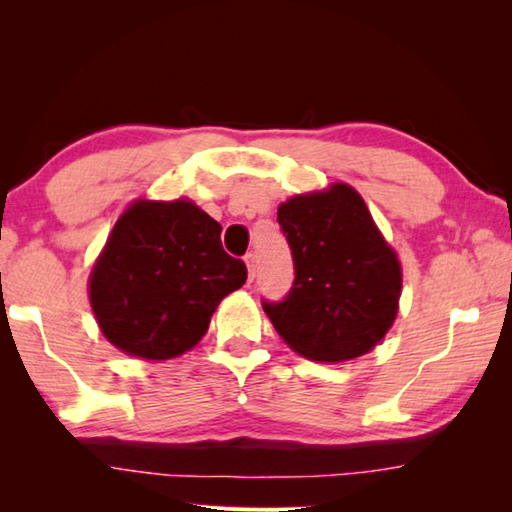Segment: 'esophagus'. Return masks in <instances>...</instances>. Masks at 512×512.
I'll return each instance as SVG.
<instances>
[{
  "label": "esophagus",
  "mask_w": 512,
  "mask_h": 512,
  "mask_svg": "<svg viewBox=\"0 0 512 512\" xmlns=\"http://www.w3.org/2000/svg\"><path fill=\"white\" fill-rule=\"evenodd\" d=\"M244 262H246V266H248V280L253 282V280H255V268H257V264H255V255H253V253H248V255L244 257Z\"/></svg>",
  "instance_id": "esophagus-1"
}]
</instances>
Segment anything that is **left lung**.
Masks as SVG:
<instances>
[{
    "mask_svg": "<svg viewBox=\"0 0 512 512\" xmlns=\"http://www.w3.org/2000/svg\"><path fill=\"white\" fill-rule=\"evenodd\" d=\"M296 280L280 302H262L277 334L311 361L357 359L384 339L397 316L402 266L357 189L325 192L277 207Z\"/></svg>",
    "mask_w": 512,
    "mask_h": 512,
    "instance_id": "obj_1",
    "label": "left lung"
}]
</instances>
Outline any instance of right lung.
<instances>
[{
  "label": "right lung",
  "mask_w": 512,
  "mask_h": 512,
  "mask_svg": "<svg viewBox=\"0 0 512 512\" xmlns=\"http://www.w3.org/2000/svg\"><path fill=\"white\" fill-rule=\"evenodd\" d=\"M221 246V225L192 201H137L119 216L90 273V305L106 339L164 361L203 339L228 293L246 282Z\"/></svg>",
  "instance_id": "1"
}]
</instances>
